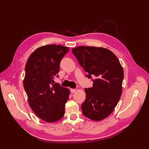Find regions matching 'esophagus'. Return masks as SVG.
Returning a JSON list of instances; mask_svg holds the SVG:
<instances>
[{
	"mask_svg": "<svg viewBox=\"0 0 149 149\" xmlns=\"http://www.w3.org/2000/svg\"><path fill=\"white\" fill-rule=\"evenodd\" d=\"M70 91L71 93H73L76 91V89H70Z\"/></svg>",
	"mask_w": 149,
	"mask_h": 149,
	"instance_id": "34e87169",
	"label": "esophagus"
}]
</instances>
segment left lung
Returning <instances> with one entry per match:
<instances>
[{
    "instance_id": "1",
    "label": "left lung",
    "mask_w": 149,
    "mask_h": 149,
    "mask_svg": "<svg viewBox=\"0 0 149 149\" xmlns=\"http://www.w3.org/2000/svg\"><path fill=\"white\" fill-rule=\"evenodd\" d=\"M73 54L86 76H95L92 88H86V97L81 105L83 114L94 121L109 116L118 104L122 94L124 71L118 58L109 49L81 46Z\"/></svg>"
}]
</instances>
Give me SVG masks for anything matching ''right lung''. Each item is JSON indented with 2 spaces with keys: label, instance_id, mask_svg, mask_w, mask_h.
Listing matches in <instances>:
<instances>
[{
  "label": "right lung",
  "instance_id": "add662e5",
  "mask_svg": "<svg viewBox=\"0 0 149 149\" xmlns=\"http://www.w3.org/2000/svg\"><path fill=\"white\" fill-rule=\"evenodd\" d=\"M69 50L60 45H48L31 54L25 65L24 87L31 109L47 123L61 119L65 114V103L69 98L68 89L55 83L58 77L62 58Z\"/></svg>",
  "mask_w": 149,
  "mask_h": 149
}]
</instances>
